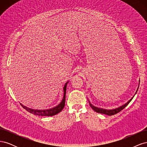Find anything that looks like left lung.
I'll use <instances>...</instances> for the list:
<instances>
[{
	"mask_svg": "<svg viewBox=\"0 0 147 147\" xmlns=\"http://www.w3.org/2000/svg\"><path fill=\"white\" fill-rule=\"evenodd\" d=\"M134 97V96H133ZM133 97L129 100L128 102H127L125 104L123 105L122 106H120L119 107L117 108V109H112V110H106V109H100L98 107H94V105H92L90 102H89V103H90V105L91 106V107L94 110L95 112H96L97 113H102V114H105V115H109V116H112V115H113L115 114H117V113L119 112L120 111H121L123 109H124V108L126 107L129 104V102L131 101V100L133 99ZM89 101V100H88Z\"/></svg>",
	"mask_w": 147,
	"mask_h": 147,
	"instance_id": "8db88e82",
	"label": "left lung"
}]
</instances>
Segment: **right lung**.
I'll use <instances>...</instances> for the list:
<instances>
[{
    "label": "right lung",
    "mask_w": 147,
    "mask_h": 147,
    "mask_svg": "<svg viewBox=\"0 0 147 147\" xmlns=\"http://www.w3.org/2000/svg\"><path fill=\"white\" fill-rule=\"evenodd\" d=\"M69 82L65 83V85L64 86V97L63 98V100L60 102V104L57 105V106L55 107L49 109L47 110H34L31 109L29 108L26 107V106H24L21 104V105L23 107L28 111V112H30V113L34 115H37L38 116H53L57 113H59L60 112H61L62 110L63 109L65 106V94H66V87L67 84Z\"/></svg>",
    "instance_id": "right-lung-1"
}]
</instances>
